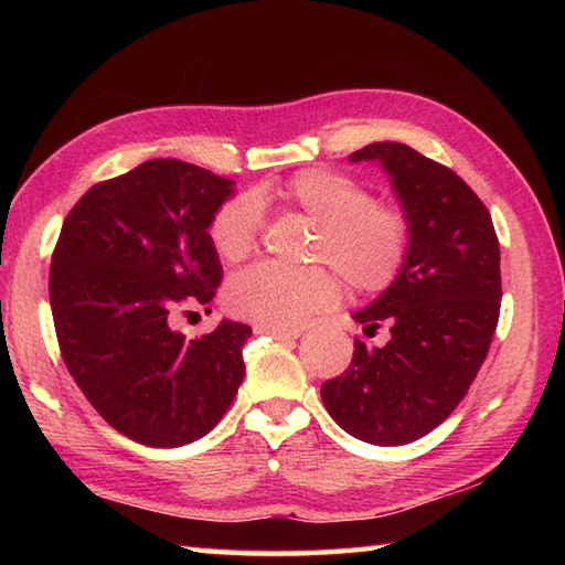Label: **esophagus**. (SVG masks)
I'll use <instances>...</instances> for the list:
<instances>
[{
	"label": "esophagus",
	"instance_id": "obj_1",
	"mask_svg": "<svg viewBox=\"0 0 565 565\" xmlns=\"http://www.w3.org/2000/svg\"><path fill=\"white\" fill-rule=\"evenodd\" d=\"M257 332H267L274 340H296L298 334H301V330H284V328H267V326H259Z\"/></svg>",
	"mask_w": 565,
	"mask_h": 565
}]
</instances>
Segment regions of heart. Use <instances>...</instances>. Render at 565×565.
I'll list each match as a JSON object with an SVG mask.
<instances>
[{
	"label": "heart",
	"instance_id": "obj_1",
	"mask_svg": "<svg viewBox=\"0 0 565 565\" xmlns=\"http://www.w3.org/2000/svg\"><path fill=\"white\" fill-rule=\"evenodd\" d=\"M274 199L281 209L313 221L318 237L313 259L338 269L352 289L386 291L405 269L413 247V223L407 213L374 203L371 191L354 177L310 167L296 172L274 191L239 194L213 213L209 235L223 262H243L255 252L262 233V206ZM328 267L281 269L257 264L235 274L225 286V306L235 318L267 328H298L338 306L342 281Z\"/></svg>",
	"mask_w": 565,
	"mask_h": 565
}]
</instances>
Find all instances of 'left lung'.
<instances>
[{
	"instance_id": "8db88e82",
	"label": "left lung",
	"mask_w": 565,
	"mask_h": 565,
	"mask_svg": "<svg viewBox=\"0 0 565 565\" xmlns=\"http://www.w3.org/2000/svg\"><path fill=\"white\" fill-rule=\"evenodd\" d=\"M413 223L411 257L386 294L354 316L388 326L386 347L354 340L352 364L322 383L328 413L352 437L395 447L435 429L463 401L500 318V243L486 203L463 179L403 142H371Z\"/></svg>"
}]
</instances>
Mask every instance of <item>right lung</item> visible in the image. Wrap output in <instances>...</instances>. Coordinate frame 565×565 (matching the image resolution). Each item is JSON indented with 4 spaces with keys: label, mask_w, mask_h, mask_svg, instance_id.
<instances>
[{
    "label": "right lung",
    "mask_w": 565,
    "mask_h": 565,
    "mask_svg": "<svg viewBox=\"0 0 565 565\" xmlns=\"http://www.w3.org/2000/svg\"><path fill=\"white\" fill-rule=\"evenodd\" d=\"M233 182L182 160H148L94 184L51 262L60 354L106 423L172 449L218 425L245 376L243 322L186 340L179 316L206 306L223 267L209 225Z\"/></svg>",
    "instance_id": "right-lung-1"
}]
</instances>
